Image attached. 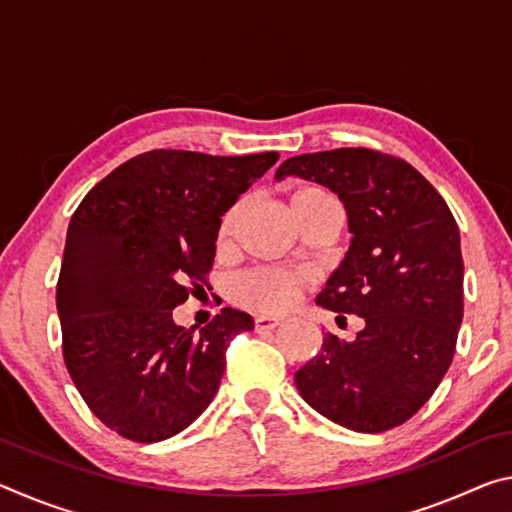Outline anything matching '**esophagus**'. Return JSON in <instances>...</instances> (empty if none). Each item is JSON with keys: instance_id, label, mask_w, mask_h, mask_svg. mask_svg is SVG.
Returning a JSON list of instances; mask_svg holds the SVG:
<instances>
[{"instance_id": "34e87169", "label": "esophagus", "mask_w": 512, "mask_h": 512, "mask_svg": "<svg viewBox=\"0 0 512 512\" xmlns=\"http://www.w3.org/2000/svg\"><path fill=\"white\" fill-rule=\"evenodd\" d=\"M280 325H282V318H275V316H257L255 318L257 332H268V329H275Z\"/></svg>"}]
</instances>
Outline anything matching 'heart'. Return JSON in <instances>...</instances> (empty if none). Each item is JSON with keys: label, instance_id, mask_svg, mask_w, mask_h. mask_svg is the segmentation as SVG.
<instances>
[{"label": "heart", "instance_id": "1", "mask_svg": "<svg viewBox=\"0 0 512 512\" xmlns=\"http://www.w3.org/2000/svg\"><path fill=\"white\" fill-rule=\"evenodd\" d=\"M332 203L323 189L318 187H298L293 189L289 196V210L291 216H298L302 212L311 210V207ZM239 210L232 207V210L223 216L219 225V244H225L232 232V225H235ZM307 277L300 273H287V271H266V268H257V271H248L239 275L235 284H232V291L235 296L244 302V305L259 309V311H284L289 309L293 302H296L300 289L305 287Z\"/></svg>", "mask_w": 512, "mask_h": 512}]
</instances>
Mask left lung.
<instances>
[{
  "mask_svg": "<svg viewBox=\"0 0 512 512\" xmlns=\"http://www.w3.org/2000/svg\"><path fill=\"white\" fill-rule=\"evenodd\" d=\"M287 176L341 198L350 248L316 305L363 318L354 341L325 334L320 352L296 372L298 391L345 429H393L418 413L454 357L463 320L458 225L429 180L393 155L305 153L275 171V180Z\"/></svg>",
  "mask_w": 512,
  "mask_h": 512,
  "instance_id": "left-lung-1",
  "label": "left lung"
}]
</instances>
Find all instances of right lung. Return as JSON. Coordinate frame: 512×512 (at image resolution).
Masks as SVG:
<instances>
[{
    "label": "right lung",
    "mask_w": 512,
    "mask_h": 512,
    "mask_svg": "<svg viewBox=\"0 0 512 512\" xmlns=\"http://www.w3.org/2000/svg\"><path fill=\"white\" fill-rule=\"evenodd\" d=\"M277 158L149 151L76 207L56 289L63 357L85 404L119 436L160 443L214 400L225 350L253 318L225 307L194 334L173 309L205 282L221 216Z\"/></svg>",
    "instance_id": "add662e5"
}]
</instances>
